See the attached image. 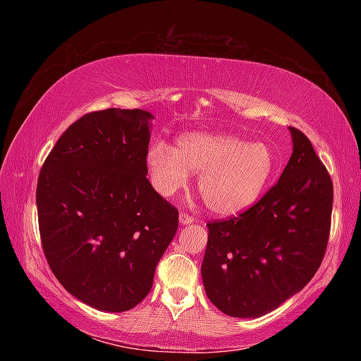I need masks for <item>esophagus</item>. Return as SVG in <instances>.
<instances>
[{"mask_svg":"<svg viewBox=\"0 0 361 361\" xmlns=\"http://www.w3.org/2000/svg\"><path fill=\"white\" fill-rule=\"evenodd\" d=\"M195 219L190 216V214H188V212H180V224L181 225H189V224H192Z\"/></svg>","mask_w":361,"mask_h":361,"instance_id":"34e87169","label":"esophagus"}]
</instances>
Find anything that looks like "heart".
Instances as JSON below:
<instances>
[{
    "label": "heart",
    "mask_w": 361,
    "mask_h": 361,
    "mask_svg": "<svg viewBox=\"0 0 361 361\" xmlns=\"http://www.w3.org/2000/svg\"><path fill=\"white\" fill-rule=\"evenodd\" d=\"M278 167L265 142L225 133H189L176 147L153 144L147 152L152 185L161 195L185 189L190 172H198V192L206 206L220 216L245 211L262 195Z\"/></svg>",
    "instance_id": "b5f03b06"
}]
</instances>
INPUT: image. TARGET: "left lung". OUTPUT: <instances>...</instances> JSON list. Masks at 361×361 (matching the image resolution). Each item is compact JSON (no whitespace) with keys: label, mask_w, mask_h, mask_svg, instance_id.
<instances>
[{"label":"left lung","mask_w":361,"mask_h":361,"mask_svg":"<svg viewBox=\"0 0 361 361\" xmlns=\"http://www.w3.org/2000/svg\"><path fill=\"white\" fill-rule=\"evenodd\" d=\"M279 181L247 211L208 224L202 278L209 301L235 318L278 309L307 286L326 255L334 185L301 130Z\"/></svg>","instance_id":"left-lung-1"}]
</instances>
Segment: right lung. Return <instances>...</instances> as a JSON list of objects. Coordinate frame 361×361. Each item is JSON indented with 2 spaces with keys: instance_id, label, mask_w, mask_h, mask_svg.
Returning a JSON list of instances; mask_svg holds the SVG:
<instances>
[{
  "instance_id": "add662e5",
  "label": "right lung",
  "mask_w": 361,
  "mask_h": 361,
  "mask_svg": "<svg viewBox=\"0 0 361 361\" xmlns=\"http://www.w3.org/2000/svg\"><path fill=\"white\" fill-rule=\"evenodd\" d=\"M152 114L106 109L65 130L38 175L37 211L51 271L104 312L133 309L178 228L147 180Z\"/></svg>"
}]
</instances>
